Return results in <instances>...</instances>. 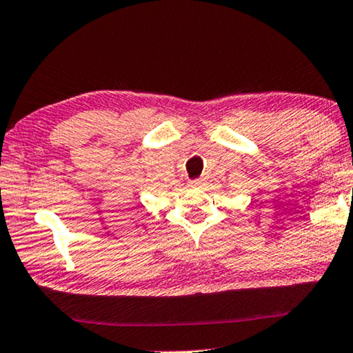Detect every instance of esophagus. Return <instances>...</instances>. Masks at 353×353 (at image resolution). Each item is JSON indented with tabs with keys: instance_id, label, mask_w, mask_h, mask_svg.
<instances>
[{
	"instance_id": "obj_1",
	"label": "esophagus",
	"mask_w": 353,
	"mask_h": 353,
	"mask_svg": "<svg viewBox=\"0 0 353 353\" xmlns=\"http://www.w3.org/2000/svg\"><path fill=\"white\" fill-rule=\"evenodd\" d=\"M201 182H203V181H201V179L190 181V185H192V187H200V185H201Z\"/></svg>"
}]
</instances>
